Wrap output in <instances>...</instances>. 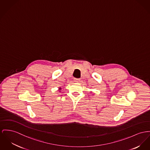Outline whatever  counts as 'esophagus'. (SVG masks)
<instances>
[{
    "instance_id": "1",
    "label": "esophagus",
    "mask_w": 150,
    "mask_h": 150,
    "mask_svg": "<svg viewBox=\"0 0 150 150\" xmlns=\"http://www.w3.org/2000/svg\"><path fill=\"white\" fill-rule=\"evenodd\" d=\"M74 82H80V79H74Z\"/></svg>"
}]
</instances>
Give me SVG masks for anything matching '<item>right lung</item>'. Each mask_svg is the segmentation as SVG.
<instances>
[{
	"instance_id": "add662e5",
	"label": "right lung",
	"mask_w": 150,
	"mask_h": 150,
	"mask_svg": "<svg viewBox=\"0 0 150 150\" xmlns=\"http://www.w3.org/2000/svg\"><path fill=\"white\" fill-rule=\"evenodd\" d=\"M61 88H59V90H61Z\"/></svg>"
}]
</instances>
